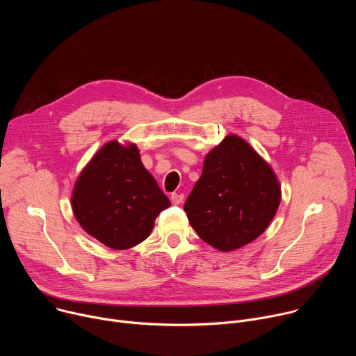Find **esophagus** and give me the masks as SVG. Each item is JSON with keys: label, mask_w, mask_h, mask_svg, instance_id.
Segmentation results:
<instances>
[{"label": "esophagus", "mask_w": 356, "mask_h": 356, "mask_svg": "<svg viewBox=\"0 0 356 356\" xmlns=\"http://www.w3.org/2000/svg\"><path fill=\"white\" fill-rule=\"evenodd\" d=\"M170 198H172L173 204H181L183 200H184V194H181V193H173Z\"/></svg>", "instance_id": "esophagus-1"}]
</instances>
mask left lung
Instances as JSON below:
<instances>
[{
	"instance_id": "obj_1",
	"label": "left lung",
	"mask_w": 356,
	"mask_h": 356,
	"mask_svg": "<svg viewBox=\"0 0 356 356\" xmlns=\"http://www.w3.org/2000/svg\"><path fill=\"white\" fill-rule=\"evenodd\" d=\"M279 202L280 186L270 166L243 139L229 135L207 155L184 211L202 241L228 252L257 239Z\"/></svg>"
}]
</instances>
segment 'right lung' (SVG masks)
<instances>
[{
  "instance_id": "add662e5",
  "label": "right lung",
  "mask_w": 356,
  "mask_h": 356,
  "mask_svg": "<svg viewBox=\"0 0 356 356\" xmlns=\"http://www.w3.org/2000/svg\"><path fill=\"white\" fill-rule=\"evenodd\" d=\"M170 206L143 168L135 145L117 140L101 147L81 172L73 191V213L83 229L113 249L145 241L156 217Z\"/></svg>"
}]
</instances>
